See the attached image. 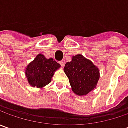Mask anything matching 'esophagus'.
Returning a JSON list of instances; mask_svg holds the SVG:
<instances>
[{"label": "esophagus", "instance_id": "esophagus-1", "mask_svg": "<svg viewBox=\"0 0 128 128\" xmlns=\"http://www.w3.org/2000/svg\"><path fill=\"white\" fill-rule=\"evenodd\" d=\"M60 62V66H61L62 67H63V66H64V62L62 61H60L59 62Z\"/></svg>", "mask_w": 128, "mask_h": 128}]
</instances>
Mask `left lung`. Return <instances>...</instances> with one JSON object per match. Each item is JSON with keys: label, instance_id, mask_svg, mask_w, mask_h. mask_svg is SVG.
<instances>
[{"label": "left lung", "instance_id": "left-lung-1", "mask_svg": "<svg viewBox=\"0 0 128 128\" xmlns=\"http://www.w3.org/2000/svg\"><path fill=\"white\" fill-rule=\"evenodd\" d=\"M64 72L69 78L73 92L80 96L94 90L100 78L97 66L80 54L72 56L71 61L66 63Z\"/></svg>", "mask_w": 128, "mask_h": 128}]
</instances>
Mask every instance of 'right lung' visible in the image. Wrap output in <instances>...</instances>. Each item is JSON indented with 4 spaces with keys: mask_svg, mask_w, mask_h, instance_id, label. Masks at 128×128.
Segmentation results:
<instances>
[{
    "mask_svg": "<svg viewBox=\"0 0 128 128\" xmlns=\"http://www.w3.org/2000/svg\"><path fill=\"white\" fill-rule=\"evenodd\" d=\"M60 67L52 58L47 59L42 54H38L26 68L28 82L32 87L41 88L50 82L54 72Z\"/></svg>",
    "mask_w": 128,
    "mask_h": 128,
    "instance_id": "1",
    "label": "right lung"
}]
</instances>
